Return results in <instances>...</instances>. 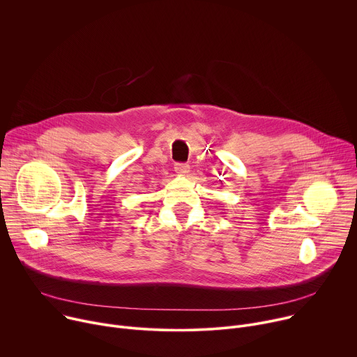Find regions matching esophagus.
<instances>
[{
    "mask_svg": "<svg viewBox=\"0 0 357 357\" xmlns=\"http://www.w3.org/2000/svg\"><path fill=\"white\" fill-rule=\"evenodd\" d=\"M174 169L178 175H186L189 172V165L188 164H175Z\"/></svg>",
    "mask_w": 357,
    "mask_h": 357,
    "instance_id": "esophagus-1",
    "label": "esophagus"
}]
</instances>
